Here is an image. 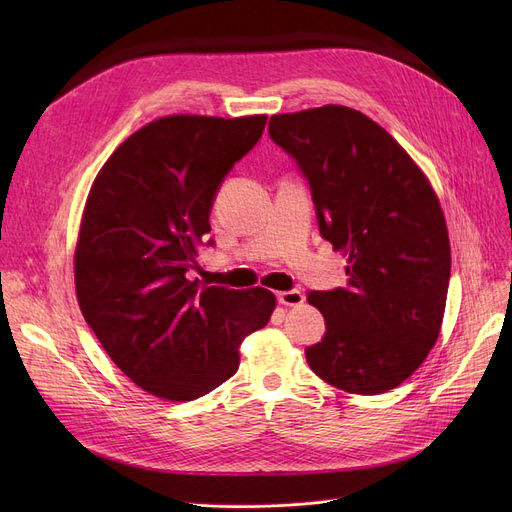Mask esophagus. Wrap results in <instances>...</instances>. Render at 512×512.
<instances>
[{
	"label": "esophagus",
	"mask_w": 512,
	"mask_h": 512,
	"mask_svg": "<svg viewBox=\"0 0 512 512\" xmlns=\"http://www.w3.org/2000/svg\"><path fill=\"white\" fill-rule=\"evenodd\" d=\"M303 301H305V297H303L301 290H282V292H278V303H282L286 307H297Z\"/></svg>",
	"instance_id": "esophagus-1"
}]
</instances>
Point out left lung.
<instances>
[{"label":"left lung","mask_w":512,"mask_h":512,"mask_svg":"<svg viewBox=\"0 0 512 512\" xmlns=\"http://www.w3.org/2000/svg\"><path fill=\"white\" fill-rule=\"evenodd\" d=\"M267 130L307 180L321 238L348 257L346 286L307 294L326 319L307 363L340 390L388 392L425 361L442 326L450 242L434 188L351 107L272 116Z\"/></svg>","instance_id":"1"}]
</instances>
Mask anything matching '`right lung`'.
<instances>
[{"label":"right lung","instance_id":"obj_1","mask_svg":"<svg viewBox=\"0 0 512 512\" xmlns=\"http://www.w3.org/2000/svg\"><path fill=\"white\" fill-rule=\"evenodd\" d=\"M267 116L159 118L105 161L74 255L80 311L105 353L153 396L195 400L238 369L242 338L276 307L270 290L188 280L209 213Z\"/></svg>","mask_w":512,"mask_h":512}]
</instances>
